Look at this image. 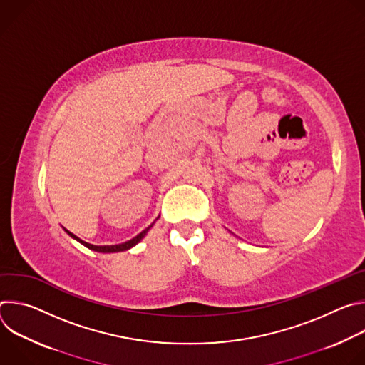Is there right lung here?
Segmentation results:
<instances>
[{
	"label": "right lung",
	"mask_w": 365,
	"mask_h": 365,
	"mask_svg": "<svg viewBox=\"0 0 365 365\" xmlns=\"http://www.w3.org/2000/svg\"><path fill=\"white\" fill-rule=\"evenodd\" d=\"M153 225H154V222H153L150 227H147L144 231H141L138 235H135L134 238H131V240H128V241H125V242H121V244H114V245H93V244H89V242H86V241L81 240L79 237H76L75 234H72V232H71V231H68L66 228H63V230H65V232H66L69 237H72L73 240H76L78 242H81V244H82V245H85L86 248L92 250V251H96V252H106V254H108V252L127 251V250L133 248L134 245H137V244H138V242L145 237V234L148 232V230H150Z\"/></svg>",
	"instance_id": "obj_1"
}]
</instances>
